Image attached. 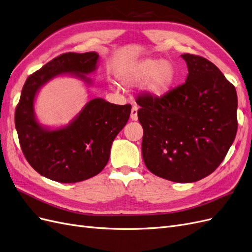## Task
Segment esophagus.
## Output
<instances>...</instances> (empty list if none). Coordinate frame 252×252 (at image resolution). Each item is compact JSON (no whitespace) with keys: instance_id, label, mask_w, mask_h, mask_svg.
I'll list each match as a JSON object with an SVG mask.
<instances>
[{"instance_id":"esophagus-1","label":"esophagus","mask_w":252,"mask_h":252,"mask_svg":"<svg viewBox=\"0 0 252 252\" xmlns=\"http://www.w3.org/2000/svg\"><path fill=\"white\" fill-rule=\"evenodd\" d=\"M138 107L136 106H133L131 109V113H130V119L132 121H138Z\"/></svg>"}]
</instances>
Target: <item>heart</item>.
I'll return each mask as SVG.
<instances>
[{"mask_svg": "<svg viewBox=\"0 0 252 252\" xmlns=\"http://www.w3.org/2000/svg\"><path fill=\"white\" fill-rule=\"evenodd\" d=\"M178 72L169 61L144 59L124 68L120 74L123 85L132 86L143 83V90L148 95L164 96L175 86Z\"/></svg>", "mask_w": 252, "mask_h": 252, "instance_id": "b5f03b06", "label": "heart"}]
</instances>
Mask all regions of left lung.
<instances>
[{
	"instance_id": "8db88e82",
	"label": "left lung",
	"mask_w": 252,
	"mask_h": 252,
	"mask_svg": "<svg viewBox=\"0 0 252 252\" xmlns=\"http://www.w3.org/2000/svg\"><path fill=\"white\" fill-rule=\"evenodd\" d=\"M188 74L164 96L138 98L148 170L177 183L204 179L222 163L238 130L232 84L207 59L184 53Z\"/></svg>"
}]
</instances>
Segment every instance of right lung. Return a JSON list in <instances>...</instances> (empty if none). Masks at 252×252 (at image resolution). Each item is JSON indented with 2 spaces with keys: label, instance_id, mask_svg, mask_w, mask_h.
<instances>
[{
  "label": "right lung",
  "instance_id": "right-lung-1",
  "mask_svg": "<svg viewBox=\"0 0 252 252\" xmlns=\"http://www.w3.org/2000/svg\"><path fill=\"white\" fill-rule=\"evenodd\" d=\"M95 51L68 52L55 58L28 77L16 109V129L28 163L43 177L59 183H77L100 173L107 165L112 142L130 116L131 105H116L102 97L85 104L69 123L43 125L34 110L41 88L52 79L71 77L89 87L95 72Z\"/></svg>",
  "mask_w": 252,
  "mask_h": 252
}]
</instances>
